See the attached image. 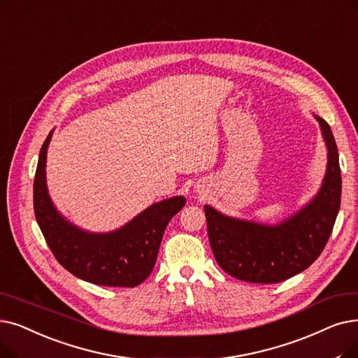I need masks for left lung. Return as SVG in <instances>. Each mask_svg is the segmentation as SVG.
Returning a JSON list of instances; mask_svg holds the SVG:
<instances>
[{
	"mask_svg": "<svg viewBox=\"0 0 358 358\" xmlns=\"http://www.w3.org/2000/svg\"><path fill=\"white\" fill-rule=\"evenodd\" d=\"M315 118L328 164L319 192L301 209L278 224H263L205 205L212 252L228 275L255 284L281 282L307 269L328 243L341 205V169L329 124Z\"/></svg>",
	"mask_w": 358,
	"mask_h": 358,
	"instance_id": "obj_1",
	"label": "left lung"
}]
</instances>
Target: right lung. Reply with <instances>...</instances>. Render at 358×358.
Listing matches in <instances>:
<instances>
[{
  "instance_id": "obj_1",
  "label": "right lung",
  "mask_w": 358,
  "mask_h": 358,
  "mask_svg": "<svg viewBox=\"0 0 358 358\" xmlns=\"http://www.w3.org/2000/svg\"><path fill=\"white\" fill-rule=\"evenodd\" d=\"M54 130L43 142L34 182L38 225L52 255L74 276L105 287H137L150 275L164 231L185 205L182 196L157 201L122 227L92 232L70 222L61 213L46 185V153Z\"/></svg>"
}]
</instances>
